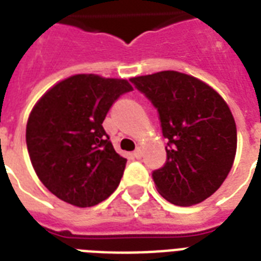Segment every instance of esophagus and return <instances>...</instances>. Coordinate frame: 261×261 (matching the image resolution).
Wrapping results in <instances>:
<instances>
[{"mask_svg":"<svg viewBox=\"0 0 261 261\" xmlns=\"http://www.w3.org/2000/svg\"><path fill=\"white\" fill-rule=\"evenodd\" d=\"M142 149H141V147H137V149H135V151H134V157L135 159H141V157H142Z\"/></svg>","mask_w":261,"mask_h":261,"instance_id":"1","label":"esophagus"}]
</instances>
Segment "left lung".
I'll return each mask as SVG.
<instances>
[{
  "mask_svg": "<svg viewBox=\"0 0 261 261\" xmlns=\"http://www.w3.org/2000/svg\"><path fill=\"white\" fill-rule=\"evenodd\" d=\"M157 108L167 163L153 172L155 188L176 206L203 202L222 186L234 163L237 128L217 92L192 75L173 70L133 77Z\"/></svg>",
  "mask_w": 261,
  "mask_h": 261,
  "instance_id": "1",
  "label": "left lung"
}]
</instances>
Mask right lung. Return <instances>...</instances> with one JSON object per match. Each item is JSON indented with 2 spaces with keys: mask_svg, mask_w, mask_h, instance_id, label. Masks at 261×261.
Segmentation results:
<instances>
[{
  "mask_svg": "<svg viewBox=\"0 0 261 261\" xmlns=\"http://www.w3.org/2000/svg\"><path fill=\"white\" fill-rule=\"evenodd\" d=\"M127 80L75 74L48 89L32 108L25 141L39 180L77 207L96 206L116 188L127 160L115 151L102 122Z\"/></svg>",
  "mask_w": 261,
  "mask_h": 261,
  "instance_id": "1",
  "label": "right lung"
}]
</instances>
